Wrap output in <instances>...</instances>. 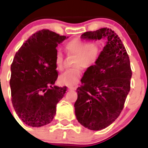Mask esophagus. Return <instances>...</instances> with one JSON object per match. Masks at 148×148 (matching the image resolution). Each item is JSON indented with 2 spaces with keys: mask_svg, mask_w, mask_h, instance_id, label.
Masks as SVG:
<instances>
[{
  "mask_svg": "<svg viewBox=\"0 0 148 148\" xmlns=\"http://www.w3.org/2000/svg\"><path fill=\"white\" fill-rule=\"evenodd\" d=\"M68 88L69 90H75L76 89V87H73V86H69Z\"/></svg>",
  "mask_w": 148,
  "mask_h": 148,
  "instance_id": "1",
  "label": "esophagus"
}]
</instances>
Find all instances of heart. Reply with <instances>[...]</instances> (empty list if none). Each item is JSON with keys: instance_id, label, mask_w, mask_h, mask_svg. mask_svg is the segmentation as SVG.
Returning a JSON list of instances; mask_svg holds the SVG:
<instances>
[{"instance_id": "b5f03b06", "label": "heart", "mask_w": 148, "mask_h": 148, "mask_svg": "<svg viewBox=\"0 0 148 148\" xmlns=\"http://www.w3.org/2000/svg\"><path fill=\"white\" fill-rule=\"evenodd\" d=\"M65 50L67 55L76 56L74 69L66 70L59 78L62 85L67 86H76L82 74L81 67L88 68L94 66L99 60L101 53V46L98 42H90L79 39H74L67 42ZM63 54L57 51L55 56L56 67L58 70L63 69Z\"/></svg>"}]
</instances>
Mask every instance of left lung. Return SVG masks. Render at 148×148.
Listing matches in <instances>:
<instances>
[{
    "label": "left lung",
    "instance_id": "obj_1",
    "mask_svg": "<svg viewBox=\"0 0 148 148\" xmlns=\"http://www.w3.org/2000/svg\"><path fill=\"white\" fill-rule=\"evenodd\" d=\"M81 37L107 40L99 60L84 73L74 103L78 122L90 130H101L111 125L124 108L132 75L130 58L120 37L109 28L86 32Z\"/></svg>",
    "mask_w": 148,
    "mask_h": 148
}]
</instances>
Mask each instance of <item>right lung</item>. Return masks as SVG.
<instances>
[{"mask_svg":"<svg viewBox=\"0 0 148 148\" xmlns=\"http://www.w3.org/2000/svg\"><path fill=\"white\" fill-rule=\"evenodd\" d=\"M68 38L43 29L33 34L15 54L11 64L12 103L25 125L50 123L67 87L52 86L58 78L55 56L58 44Z\"/></svg>","mask_w":148,"mask_h":148,"instance_id":"add662e5","label":"right lung"}]
</instances>
